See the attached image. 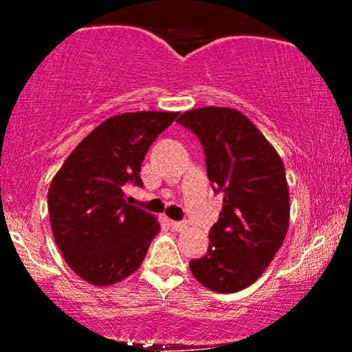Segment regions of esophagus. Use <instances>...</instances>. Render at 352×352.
I'll return each instance as SVG.
<instances>
[{
  "label": "esophagus",
  "instance_id": "esophagus-1",
  "mask_svg": "<svg viewBox=\"0 0 352 352\" xmlns=\"http://www.w3.org/2000/svg\"><path fill=\"white\" fill-rule=\"evenodd\" d=\"M172 228L175 232H185L188 228V223L187 221H172Z\"/></svg>",
  "mask_w": 352,
  "mask_h": 352
}]
</instances>
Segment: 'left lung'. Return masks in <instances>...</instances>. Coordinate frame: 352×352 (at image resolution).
Returning a JSON list of instances; mask_svg holds the SVG:
<instances>
[{
	"label": "left lung",
	"instance_id": "obj_1",
	"mask_svg": "<svg viewBox=\"0 0 352 352\" xmlns=\"http://www.w3.org/2000/svg\"><path fill=\"white\" fill-rule=\"evenodd\" d=\"M179 122L199 135L213 192L223 193L220 218L210 230L208 252L190 261V272L212 292L236 293L263 274L288 233L285 164L256 125L236 109H192Z\"/></svg>",
	"mask_w": 352,
	"mask_h": 352
}]
</instances>
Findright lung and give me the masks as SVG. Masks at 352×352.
<instances>
[{"label":"right lung","instance_id":"add662e5","mask_svg":"<svg viewBox=\"0 0 352 352\" xmlns=\"http://www.w3.org/2000/svg\"><path fill=\"white\" fill-rule=\"evenodd\" d=\"M179 112H125L99 124L59 168L47 192L56 245L69 268L94 286L137 272L160 232L157 218L125 201L124 185H140L153 140Z\"/></svg>","mask_w":352,"mask_h":352}]
</instances>
